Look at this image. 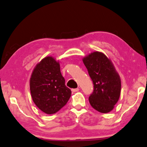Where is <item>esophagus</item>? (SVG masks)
I'll list each match as a JSON object with an SVG mask.
<instances>
[{
	"instance_id": "obj_1",
	"label": "esophagus",
	"mask_w": 147,
	"mask_h": 147,
	"mask_svg": "<svg viewBox=\"0 0 147 147\" xmlns=\"http://www.w3.org/2000/svg\"><path fill=\"white\" fill-rule=\"evenodd\" d=\"M78 90H79V88H73V89H72V91H73V92H78Z\"/></svg>"
}]
</instances>
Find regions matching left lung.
Masks as SVG:
<instances>
[{
	"label": "left lung",
	"mask_w": 147,
	"mask_h": 147,
	"mask_svg": "<svg viewBox=\"0 0 147 147\" xmlns=\"http://www.w3.org/2000/svg\"><path fill=\"white\" fill-rule=\"evenodd\" d=\"M82 61L94 84L93 92L88 98L90 105L98 112L109 113L121 94L119 74L111 61L102 53H92Z\"/></svg>",
	"instance_id": "8db88e82"
}]
</instances>
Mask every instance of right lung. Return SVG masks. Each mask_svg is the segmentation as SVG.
<instances>
[{
    "instance_id": "right-lung-1",
    "label": "right lung",
    "mask_w": 147,
    "mask_h": 147,
    "mask_svg": "<svg viewBox=\"0 0 147 147\" xmlns=\"http://www.w3.org/2000/svg\"><path fill=\"white\" fill-rule=\"evenodd\" d=\"M30 90L34 104L49 115L61 110L71 96L59 62L51 57L45 58L36 65L30 80Z\"/></svg>"
}]
</instances>
